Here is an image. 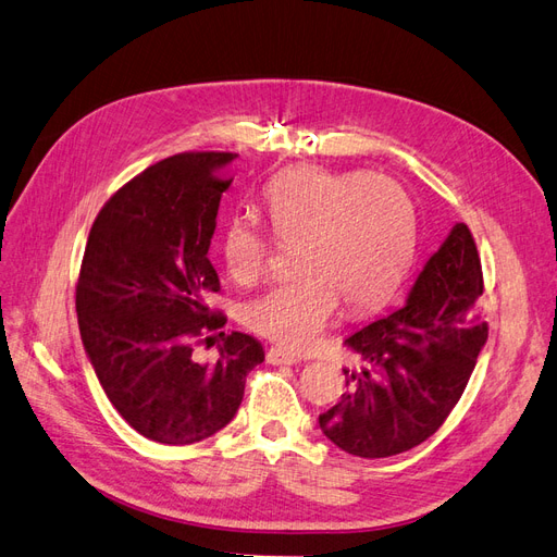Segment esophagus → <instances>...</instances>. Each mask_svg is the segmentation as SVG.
<instances>
[{"instance_id": "34e87169", "label": "esophagus", "mask_w": 557, "mask_h": 557, "mask_svg": "<svg viewBox=\"0 0 557 557\" xmlns=\"http://www.w3.org/2000/svg\"><path fill=\"white\" fill-rule=\"evenodd\" d=\"M265 361L271 363V366H296L300 358L296 354H292V351L282 349V347H271V349H268V354H265Z\"/></svg>"}]
</instances>
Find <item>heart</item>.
<instances>
[{"label": "heart", "mask_w": 557, "mask_h": 557, "mask_svg": "<svg viewBox=\"0 0 557 557\" xmlns=\"http://www.w3.org/2000/svg\"><path fill=\"white\" fill-rule=\"evenodd\" d=\"M263 208L284 243H298L296 271L265 294L247 300L243 321L286 349H310L339 314L380 305L414 255L417 210L400 183L382 173H337L298 166L263 187ZM226 273L249 284L263 275L271 238L236 214L220 245Z\"/></svg>", "instance_id": "b5f03b06"}]
</instances>
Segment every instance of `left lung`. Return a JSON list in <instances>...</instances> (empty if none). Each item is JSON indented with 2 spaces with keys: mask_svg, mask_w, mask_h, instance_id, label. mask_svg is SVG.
<instances>
[{
  "mask_svg": "<svg viewBox=\"0 0 557 557\" xmlns=\"http://www.w3.org/2000/svg\"><path fill=\"white\" fill-rule=\"evenodd\" d=\"M481 261L470 228L456 222L398 308L345 343L361 370L319 428L358 458H388L425 442L460 400L488 339Z\"/></svg>",
  "mask_w": 557,
  "mask_h": 557,
  "instance_id": "8db88e82",
  "label": "left lung"
}]
</instances>
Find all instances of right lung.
<instances>
[{
	"label": "right lung",
	"instance_id": "add662e5",
	"mask_svg": "<svg viewBox=\"0 0 557 557\" xmlns=\"http://www.w3.org/2000/svg\"><path fill=\"white\" fill-rule=\"evenodd\" d=\"M233 159L159 161L111 196L87 236L76 286L85 354L120 417L159 444L201 442L231 423L247 372L263 363L261 343L238 331L218 363L191 356L194 337L226 321L206 298L220 292L208 249Z\"/></svg>",
	"mask_w": 557,
	"mask_h": 557
}]
</instances>
